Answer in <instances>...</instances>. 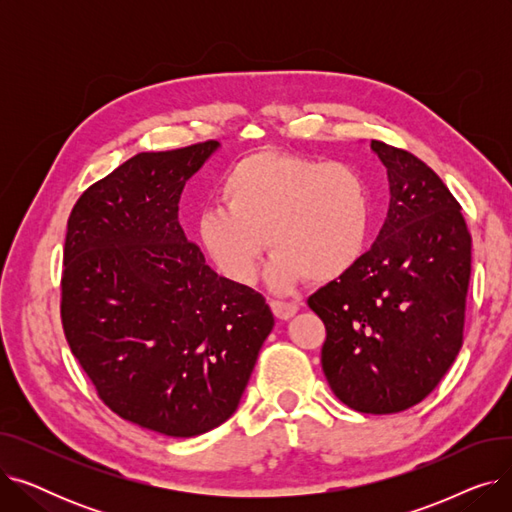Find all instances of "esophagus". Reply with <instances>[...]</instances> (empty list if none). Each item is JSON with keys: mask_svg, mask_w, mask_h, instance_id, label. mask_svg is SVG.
Masks as SVG:
<instances>
[{"mask_svg": "<svg viewBox=\"0 0 512 512\" xmlns=\"http://www.w3.org/2000/svg\"><path fill=\"white\" fill-rule=\"evenodd\" d=\"M270 307H272L274 315H276V317H280V319H290L294 313L299 311V305H297V303L278 301V299H272V301H270Z\"/></svg>", "mask_w": 512, "mask_h": 512, "instance_id": "1", "label": "esophagus"}]
</instances>
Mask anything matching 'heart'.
I'll use <instances>...</instances> for the list:
<instances>
[{
  "label": "heart",
  "mask_w": 512,
  "mask_h": 512,
  "mask_svg": "<svg viewBox=\"0 0 512 512\" xmlns=\"http://www.w3.org/2000/svg\"><path fill=\"white\" fill-rule=\"evenodd\" d=\"M218 195L224 207L199 213L197 236L230 282L257 278L267 242L276 253L267 278L276 288L340 280L367 251L371 193L346 164L259 151L228 168Z\"/></svg>",
  "instance_id": "obj_1"
}]
</instances>
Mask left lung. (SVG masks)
<instances>
[{"label":"left lung","mask_w":512,"mask_h":512,"mask_svg":"<svg viewBox=\"0 0 512 512\" xmlns=\"http://www.w3.org/2000/svg\"><path fill=\"white\" fill-rule=\"evenodd\" d=\"M390 209L351 272L311 294L326 326L321 367L359 413L405 411L432 392L463 346L471 234L461 205L413 153L371 141Z\"/></svg>","instance_id":"1"}]
</instances>
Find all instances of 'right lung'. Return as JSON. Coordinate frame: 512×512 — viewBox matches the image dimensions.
I'll return each mask as SVG.
<instances>
[{
    "instance_id": "right-lung-1",
    "label": "right lung",
    "mask_w": 512,
    "mask_h": 512,
    "mask_svg": "<svg viewBox=\"0 0 512 512\" xmlns=\"http://www.w3.org/2000/svg\"><path fill=\"white\" fill-rule=\"evenodd\" d=\"M218 145L130 157L78 197L66 230L72 355L105 407L174 438L236 411L274 328L263 294L215 274L178 222L186 180Z\"/></svg>"
}]
</instances>
